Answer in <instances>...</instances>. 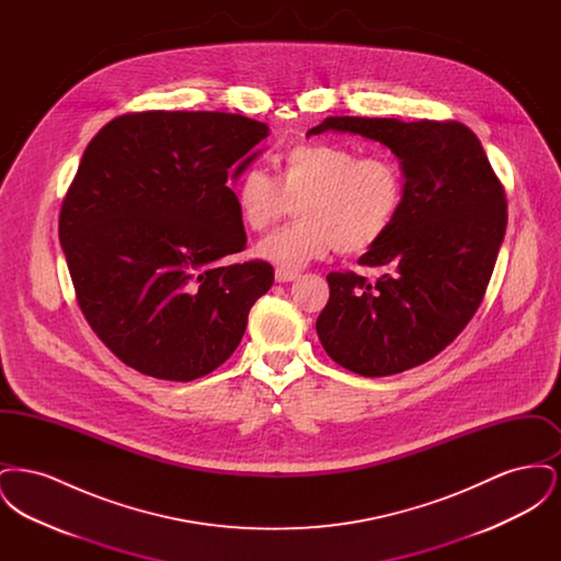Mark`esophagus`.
I'll use <instances>...</instances> for the list:
<instances>
[{"mask_svg": "<svg viewBox=\"0 0 561 561\" xmlns=\"http://www.w3.org/2000/svg\"><path fill=\"white\" fill-rule=\"evenodd\" d=\"M296 277H298V273H296V271H288V268H277V271H275V282H279V284L294 282Z\"/></svg>", "mask_w": 561, "mask_h": 561, "instance_id": "obj_1", "label": "esophagus"}]
</instances>
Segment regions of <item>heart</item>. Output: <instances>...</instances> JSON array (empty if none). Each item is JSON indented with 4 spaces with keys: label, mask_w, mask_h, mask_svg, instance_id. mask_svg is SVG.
Here are the masks:
<instances>
[{
    "label": "heart",
    "mask_w": 561,
    "mask_h": 561,
    "mask_svg": "<svg viewBox=\"0 0 561 561\" xmlns=\"http://www.w3.org/2000/svg\"><path fill=\"white\" fill-rule=\"evenodd\" d=\"M241 222L265 233L296 204L298 220L256 245V256L300 268L330 250L364 254L393 229L405 197V176L389 156L362 158L347 145L300 140L277 160V179L250 165L233 185Z\"/></svg>",
    "instance_id": "heart-1"
}]
</instances>
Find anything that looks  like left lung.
Here are the masks:
<instances>
[{"label":"left lung","instance_id":"left-lung-1","mask_svg":"<svg viewBox=\"0 0 561 561\" xmlns=\"http://www.w3.org/2000/svg\"><path fill=\"white\" fill-rule=\"evenodd\" d=\"M359 134L389 147L405 176L400 216L359 265L376 284L330 273L318 318L325 353L362 376L421 366L476 316L507 229V197L480 138L460 122L325 117L311 134Z\"/></svg>","mask_w":561,"mask_h":561}]
</instances>
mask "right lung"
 Listing matches in <instances>:
<instances>
[{
  "instance_id": "add662e5",
  "label": "right lung",
  "mask_w": 561,
  "mask_h": 561,
  "mask_svg": "<svg viewBox=\"0 0 561 561\" xmlns=\"http://www.w3.org/2000/svg\"><path fill=\"white\" fill-rule=\"evenodd\" d=\"M268 126L220 111L111 119L83 151L58 218L81 313L126 366L187 382L225 364L273 286L245 248L229 181Z\"/></svg>"
}]
</instances>
